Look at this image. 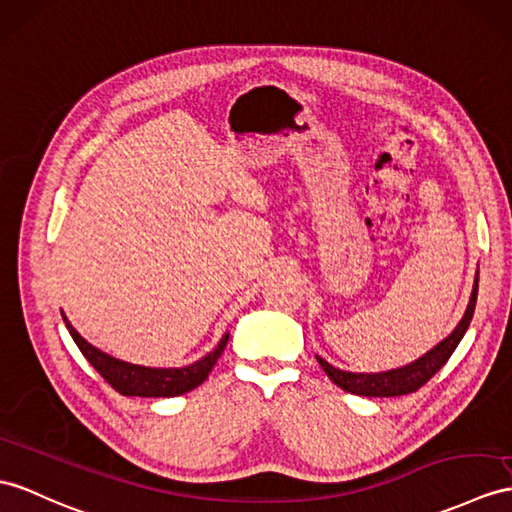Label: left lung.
<instances>
[{"instance_id": "obj_1", "label": "left lung", "mask_w": 512, "mask_h": 512, "mask_svg": "<svg viewBox=\"0 0 512 512\" xmlns=\"http://www.w3.org/2000/svg\"><path fill=\"white\" fill-rule=\"evenodd\" d=\"M476 299H478V276H476V282H473V291H471L465 315H463V319H460L458 326L454 328V332L447 336V339H443L439 345L432 347L428 354H423L421 358L415 360V363H410L406 367H397V369L382 371V373H352V371L336 369L328 363V360H323L321 356H317L319 365H321L323 371L328 373V378L336 386H341L343 391L352 393V395L397 397V395L415 393L454 354L460 339H463L467 328H469L473 310H476Z\"/></svg>"}]
</instances>
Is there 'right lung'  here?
Segmentation results:
<instances>
[{"instance_id":"right-lung-1","label":"right lung","mask_w":512,"mask_h":512,"mask_svg":"<svg viewBox=\"0 0 512 512\" xmlns=\"http://www.w3.org/2000/svg\"><path fill=\"white\" fill-rule=\"evenodd\" d=\"M62 321H65L73 341L80 347L84 358L97 369L99 376H102L112 389L130 397H176L197 389V386L208 378V373L213 371L217 358L226 350V343L230 339V334H223V339L217 343L215 350L206 354L204 358H199L193 365H186L180 369H154L123 363L119 358L104 354L91 343H86L65 315H62Z\"/></svg>"}]
</instances>
